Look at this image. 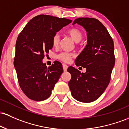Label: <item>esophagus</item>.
<instances>
[{
    "label": "esophagus",
    "instance_id": "1",
    "mask_svg": "<svg viewBox=\"0 0 129 129\" xmlns=\"http://www.w3.org/2000/svg\"><path fill=\"white\" fill-rule=\"evenodd\" d=\"M62 66H63V71H64V72L67 71V69H68L67 65H66V63H63V64H62Z\"/></svg>",
    "mask_w": 129,
    "mask_h": 129
}]
</instances>
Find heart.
I'll return each mask as SVG.
<instances>
[{
	"mask_svg": "<svg viewBox=\"0 0 129 129\" xmlns=\"http://www.w3.org/2000/svg\"><path fill=\"white\" fill-rule=\"evenodd\" d=\"M67 34L70 36L75 42L78 43V42H80L83 37V34L82 31L80 30L78 28H72V29H69L67 31ZM59 35L56 34L54 35L53 38H52V44L53 46L54 47L58 46L59 43ZM74 56V54L72 53H69V52H62L60 54L57 55V57L58 59L60 60L61 61L64 62H69L70 61L72 58Z\"/></svg>",
	"mask_w": 129,
	"mask_h": 129,
	"instance_id": "b5f03b06",
	"label": "heart"
}]
</instances>
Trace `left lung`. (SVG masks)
Instances as JSON below:
<instances>
[{
    "label": "left lung",
    "instance_id": "1",
    "mask_svg": "<svg viewBox=\"0 0 129 129\" xmlns=\"http://www.w3.org/2000/svg\"><path fill=\"white\" fill-rule=\"evenodd\" d=\"M76 23L86 29L87 42L75 62L77 67L86 68V72L81 73L75 67L68 68L72 75L69 86L73 98L89 103L101 96L111 80L115 63L114 43L107 29L98 19L79 18L73 21V25Z\"/></svg>",
    "mask_w": 129,
    "mask_h": 129
}]
</instances>
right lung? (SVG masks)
Masks as SVG:
<instances>
[{"mask_svg": "<svg viewBox=\"0 0 129 129\" xmlns=\"http://www.w3.org/2000/svg\"><path fill=\"white\" fill-rule=\"evenodd\" d=\"M72 21L39 15L32 18L18 35L14 66L21 90L31 100L42 101L48 98L63 72L60 62L54 61L48 68L42 60L53 48V35Z\"/></svg>", "mask_w": 129, "mask_h": 129, "instance_id": "1", "label": "right lung"}]
</instances>
